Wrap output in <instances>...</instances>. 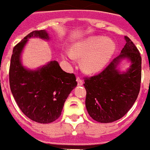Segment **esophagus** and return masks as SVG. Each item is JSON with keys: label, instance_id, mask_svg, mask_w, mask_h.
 <instances>
[{"label": "esophagus", "instance_id": "esophagus-1", "mask_svg": "<svg viewBox=\"0 0 150 150\" xmlns=\"http://www.w3.org/2000/svg\"><path fill=\"white\" fill-rule=\"evenodd\" d=\"M76 81H77V84H78L79 86L83 85V81H82L80 77H77V78H76Z\"/></svg>", "mask_w": 150, "mask_h": 150}]
</instances>
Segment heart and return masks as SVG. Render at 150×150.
<instances>
[{"label":"heart","mask_w":150,"mask_h":150,"mask_svg":"<svg viewBox=\"0 0 150 150\" xmlns=\"http://www.w3.org/2000/svg\"><path fill=\"white\" fill-rule=\"evenodd\" d=\"M116 50L115 42L108 38L96 36L82 42L72 47L71 52L62 55L63 59L70 62L74 58H81V65L85 72L97 73L108 63Z\"/></svg>","instance_id":"b5f03b06"}]
</instances>
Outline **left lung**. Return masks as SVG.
<instances>
[{
    "label": "left lung",
    "mask_w": 150,
    "mask_h": 150,
    "mask_svg": "<svg viewBox=\"0 0 150 150\" xmlns=\"http://www.w3.org/2000/svg\"><path fill=\"white\" fill-rule=\"evenodd\" d=\"M120 54L100 74L84 80L85 106L92 119L108 123L121 119L129 111L138 98L142 78L140 53L127 36ZM122 60L131 62L126 71H120Z\"/></svg>",
    "instance_id": "obj_1"
}]
</instances>
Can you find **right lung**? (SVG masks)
Wrapping results in <instances>:
<instances>
[{
  "instance_id": "add662e5",
  "label": "right lung",
  "mask_w": 150,
  "mask_h": 150,
  "mask_svg": "<svg viewBox=\"0 0 150 150\" xmlns=\"http://www.w3.org/2000/svg\"><path fill=\"white\" fill-rule=\"evenodd\" d=\"M31 38L50 39L46 30L34 31L15 46L10 62V88L26 116L39 123H50L60 117L64 103L77 83L75 75L63 71L57 61L36 69L26 68L21 58Z\"/></svg>"
}]
</instances>
